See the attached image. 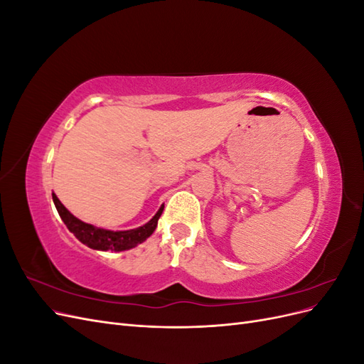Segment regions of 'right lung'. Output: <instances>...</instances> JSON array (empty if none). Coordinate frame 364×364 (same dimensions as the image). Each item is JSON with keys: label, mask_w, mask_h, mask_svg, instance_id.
I'll list each match as a JSON object with an SVG mask.
<instances>
[{"label": "right lung", "mask_w": 364, "mask_h": 364, "mask_svg": "<svg viewBox=\"0 0 364 364\" xmlns=\"http://www.w3.org/2000/svg\"><path fill=\"white\" fill-rule=\"evenodd\" d=\"M53 202L56 205L58 213L63 223L67 225L70 232L75 235V238L82 241L87 247L95 250H114L121 252L127 250L141 245L142 241H146L158 226V220L164 211V205L159 208V211L155 214L149 223L144 226H139L136 229L130 230H107L102 228H95L92 225H87L82 220L74 217L67 208H65L60 200L58 199L56 194H53Z\"/></svg>", "instance_id": "obj_1"}]
</instances>
